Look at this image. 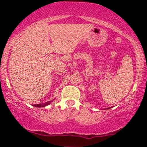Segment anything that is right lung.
<instances>
[{"mask_svg":"<svg viewBox=\"0 0 147 147\" xmlns=\"http://www.w3.org/2000/svg\"><path fill=\"white\" fill-rule=\"evenodd\" d=\"M49 104H50V101L45 102V103L44 104H38V105H34L33 106L37 107H45L47 106V105H48Z\"/></svg>","mask_w":147,"mask_h":147,"instance_id":"add662e5","label":"right lung"}]
</instances>
